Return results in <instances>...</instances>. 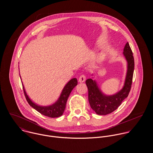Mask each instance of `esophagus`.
I'll list each match as a JSON object with an SVG mask.
<instances>
[{"label":"esophagus","instance_id":"1","mask_svg":"<svg viewBox=\"0 0 153 153\" xmlns=\"http://www.w3.org/2000/svg\"><path fill=\"white\" fill-rule=\"evenodd\" d=\"M85 79H86V78H85V75H81L80 76H79V79H78V82H84L85 81Z\"/></svg>","mask_w":153,"mask_h":153}]
</instances>
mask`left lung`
Listing matches in <instances>:
<instances>
[{
	"label": "left lung",
	"mask_w": 153,
	"mask_h": 153,
	"mask_svg": "<svg viewBox=\"0 0 153 153\" xmlns=\"http://www.w3.org/2000/svg\"><path fill=\"white\" fill-rule=\"evenodd\" d=\"M123 54L127 61V72L124 85L120 91L112 95L105 94L100 88L96 79H94L93 74L91 75L92 78L86 80L90 106L98 115H105L117 109L129 94L134 73V60L128 42L126 44Z\"/></svg>",
	"instance_id": "8db88e82"
}]
</instances>
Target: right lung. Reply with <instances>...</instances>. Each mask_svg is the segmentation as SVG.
Listing matches in <instances>:
<instances>
[{"instance_id":"add662e5","label":"right lung","mask_w":153,"mask_h":153,"mask_svg":"<svg viewBox=\"0 0 153 153\" xmlns=\"http://www.w3.org/2000/svg\"><path fill=\"white\" fill-rule=\"evenodd\" d=\"M20 78L22 80L21 76H20ZM22 85L23 88L24 94L26 97V99L29 103V104L35 109H36L37 111L44 115L46 117H49L51 118H57L60 116H61L65 109L66 104L67 100L72 91V90L76 87L78 84V81L76 78H74L71 79L70 81H69L64 86V88L62 90V92L58 98V100L53 104L49 105L43 106L40 105L39 104H37L35 102H33L28 96L27 94V92H26V89L23 84L22 81Z\"/></svg>"}]
</instances>
